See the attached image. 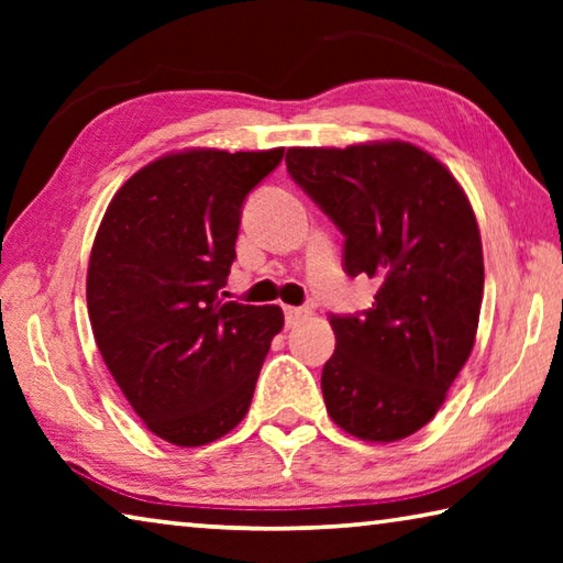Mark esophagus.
<instances>
[{
  "label": "esophagus",
  "instance_id": "esophagus-1",
  "mask_svg": "<svg viewBox=\"0 0 563 563\" xmlns=\"http://www.w3.org/2000/svg\"><path fill=\"white\" fill-rule=\"evenodd\" d=\"M308 316H310V310H305V308H285V325L295 328L300 320H305Z\"/></svg>",
  "mask_w": 563,
  "mask_h": 563
}]
</instances>
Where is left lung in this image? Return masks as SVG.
<instances>
[{
    "label": "left lung",
    "mask_w": 563,
    "mask_h": 563,
    "mask_svg": "<svg viewBox=\"0 0 563 563\" xmlns=\"http://www.w3.org/2000/svg\"><path fill=\"white\" fill-rule=\"evenodd\" d=\"M285 166L345 235V273L379 280L373 308L330 316L328 415L360 440H405L437 415L474 347L484 258L472 206L405 141L288 148Z\"/></svg>",
    "instance_id": "left-lung-1"
}]
</instances>
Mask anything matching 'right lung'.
I'll list each match as a JSON object with an SVG mask.
<instances>
[{"instance_id":"add662e5","label":"right lung","mask_w":563,"mask_h":563,"mask_svg":"<svg viewBox=\"0 0 563 563\" xmlns=\"http://www.w3.org/2000/svg\"><path fill=\"white\" fill-rule=\"evenodd\" d=\"M283 148H194L133 174L91 247L87 305L109 373L161 440L201 446L251 407L278 305L223 300L245 196Z\"/></svg>"}]
</instances>
